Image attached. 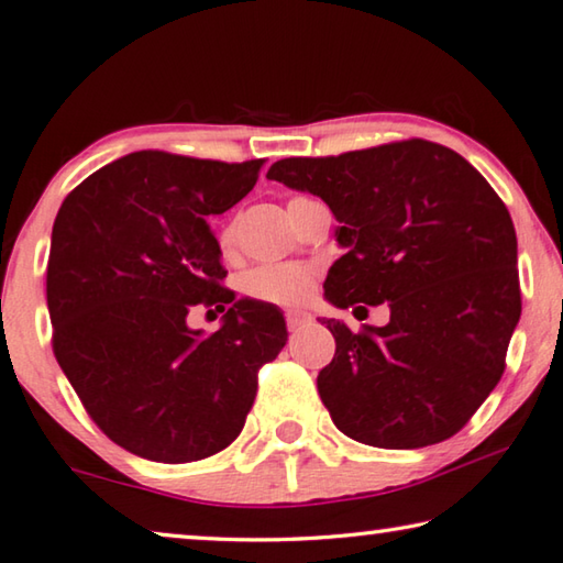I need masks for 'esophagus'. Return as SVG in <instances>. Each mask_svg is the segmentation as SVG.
Segmentation results:
<instances>
[{"label": "esophagus", "instance_id": "1", "mask_svg": "<svg viewBox=\"0 0 563 563\" xmlns=\"http://www.w3.org/2000/svg\"><path fill=\"white\" fill-rule=\"evenodd\" d=\"M285 322H288V330L292 332V330L302 328L305 322H310V316H308V312H302V310H288V312H285Z\"/></svg>", "mask_w": 563, "mask_h": 563}]
</instances>
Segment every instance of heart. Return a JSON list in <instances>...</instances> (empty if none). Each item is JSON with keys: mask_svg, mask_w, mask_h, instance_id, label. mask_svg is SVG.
I'll list each match as a JSON object with an SVG mask.
<instances>
[{"mask_svg": "<svg viewBox=\"0 0 563 563\" xmlns=\"http://www.w3.org/2000/svg\"><path fill=\"white\" fill-rule=\"evenodd\" d=\"M295 201V198H292ZM235 228L225 225L221 231V245L231 247ZM312 271L300 263H268L247 271L243 275V292L247 298L273 302V305H295L310 290Z\"/></svg>", "mask_w": 563, "mask_h": 563, "instance_id": "obj_1", "label": "heart"}]
</instances>
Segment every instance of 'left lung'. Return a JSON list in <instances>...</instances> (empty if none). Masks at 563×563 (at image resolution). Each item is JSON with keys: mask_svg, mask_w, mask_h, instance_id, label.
<instances>
[{"mask_svg": "<svg viewBox=\"0 0 563 563\" xmlns=\"http://www.w3.org/2000/svg\"><path fill=\"white\" fill-rule=\"evenodd\" d=\"M268 178L320 196L340 221L345 255L325 298L389 305L385 328L325 320L335 357L318 393L332 422L383 450L450 440L497 387L521 316L517 233L497 190L424 139L283 158Z\"/></svg>", "mask_w": 563, "mask_h": 563, "instance_id": "obj_1", "label": "left lung"}]
</instances>
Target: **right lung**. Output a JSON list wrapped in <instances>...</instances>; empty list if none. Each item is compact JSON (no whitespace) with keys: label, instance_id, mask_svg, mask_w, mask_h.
Masks as SVG:
<instances>
[{"label":"right lung","instance_id":"1","mask_svg":"<svg viewBox=\"0 0 563 563\" xmlns=\"http://www.w3.org/2000/svg\"><path fill=\"white\" fill-rule=\"evenodd\" d=\"M261 166L139 151L81 180L56 213L54 355L99 430L131 454L184 464L225 450L258 369L285 347L278 308L223 288L208 225L251 194ZM201 303L227 312L208 339L185 325Z\"/></svg>","mask_w":563,"mask_h":563}]
</instances>
